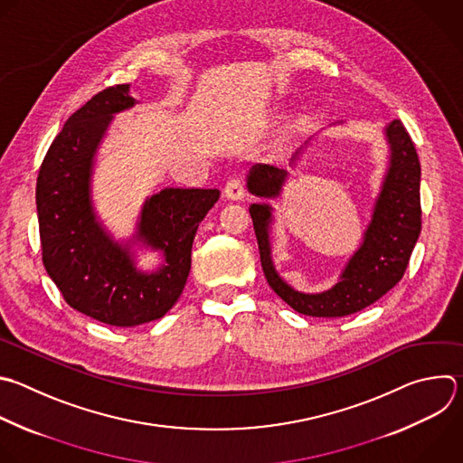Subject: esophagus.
<instances>
[{"label": "esophagus", "instance_id": "esophagus-1", "mask_svg": "<svg viewBox=\"0 0 463 463\" xmlns=\"http://www.w3.org/2000/svg\"><path fill=\"white\" fill-rule=\"evenodd\" d=\"M225 196H227L229 200L240 202V200L245 196V187H243L241 180L232 178L231 182H227V185H225Z\"/></svg>", "mask_w": 463, "mask_h": 463}]
</instances>
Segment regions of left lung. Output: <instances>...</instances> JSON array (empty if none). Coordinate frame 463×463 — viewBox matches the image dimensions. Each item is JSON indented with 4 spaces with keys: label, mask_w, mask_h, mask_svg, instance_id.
I'll use <instances>...</instances> for the list:
<instances>
[{
    "label": "left lung",
    "mask_w": 463,
    "mask_h": 463,
    "mask_svg": "<svg viewBox=\"0 0 463 463\" xmlns=\"http://www.w3.org/2000/svg\"><path fill=\"white\" fill-rule=\"evenodd\" d=\"M344 121L333 123L342 125ZM389 156L374 198L371 220L358 249L349 256L338 279L326 290L303 292L281 278L272 261L274 209L265 200L279 198L290 173L256 164L247 175V191L261 202L249 207L260 260L272 290L299 315L317 318H342L365 309L389 292L403 276L421 229L420 209V160L411 136L400 119L383 127ZM311 139H307L290 158L298 165Z\"/></svg>",
    "instance_id": "1"
}]
</instances>
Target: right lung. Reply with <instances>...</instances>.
<instances>
[{
  "mask_svg": "<svg viewBox=\"0 0 463 463\" xmlns=\"http://www.w3.org/2000/svg\"><path fill=\"white\" fill-rule=\"evenodd\" d=\"M136 103L128 83L89 99L52 141L36 185L51 279L74 311L114 327L160 320L173 309L191 272L198 225L220 198L218 189L165 187L146 196L130 238H114L94 207V167L114 116ZM145 251L161 254L156 268L138 265Z\"/></svg>",
  "mask_w": 463,
  "mask_h": 463,
  "instance_id": "add662e5",
  "label": "right lung"
}]
</instances>
